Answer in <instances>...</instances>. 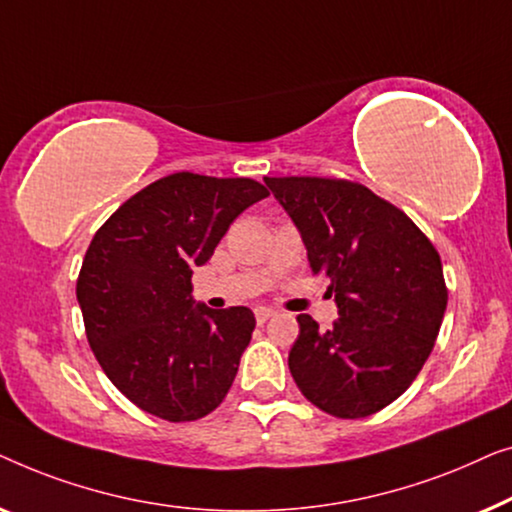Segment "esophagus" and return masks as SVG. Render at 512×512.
<instances>
[{
    "instance_id": "obj_1",
    "label": "esophagus",
    "mask_w": 512,
    "mask_h": 512,
    "mask_svg": "<svg viewBox=\"0 0 512 512\" xmlns=\"http://www.w3.org/2000/svg\"><path fill=\"white\" fill-rule=\"evenodd\" d=\"M273 315H276V311H273V308H266V306H257L255 308V320L259 322V325H264V322L269 320V318H273Z\"/></svg>"
}]
</instances>
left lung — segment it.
Listing matches in <instances>:
<instances>
[{
    "mask_svg": "<svg viewBox=\"0 0 512 512\" xmlns=\"http://www.w3.org/2000/svg\"><path fill=\"white\" fill-rule=\"evenodd\" d=\"M329 280L338 320L320 331L299 315L290 373L325 413L357 420L408 390L434 350L448 287L441 255L420 227L369 187L345 178H264Z\"/></svg>",
    "mask_w": 512,
    "mask_h": 512,
    "instance_id": "1",
    "label": "left lung"
}]
</instances>
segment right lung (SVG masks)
Wrapping results in <instances>:
<instances>
[{"label":"right lung","mask_w":512,"mask_h":512,"mask_svg":"<svg viewBox=\"0 0 512 512\" xmlns=\"http://www.w3.org/2000/svg\"><path fill=\"white\" fill-rule=\"evenodd\" d=\"M264 197L253 178L178 171L129 197L97 229L76 297L99 366L134 406L194 422L227 397L255 315L246 306H192V269Z\"/></svg>","instance_id":"obj_1"}]
</instances>
